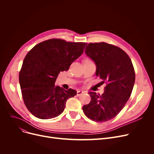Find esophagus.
<instances>
[{"label": "esophagus", "instance_id": "34e87169", "mask_svg": "<svg viewBox=\"0 0 154 154\" xmlns=\"http://www.w3.org/2000/svg\"><path fill=\"white\" fill-rule=\"evenodd\" d=\"M83 93H84V91L79 90V91H77V95L78 96H79V95H81V94H83Z\"/></svg>", "mask_w": 154, "mask_h": 154}]
</instances>
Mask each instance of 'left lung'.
I'll list each match as a JSON object with an SVG mask.
<instances>
[{
  "label": "left lung",
  "mask_w": 154,
  "mask_h": 154,
  "mask_svg": "<svg viewBox=\"0 0 154 154\" xmlns=\"http://www.w3.org/2000/svg\"><path fill=\"white\" fill-rule=\"evenodd\" d=\"M86 55L96 66L95 75L107 84L101 95L88 92L91 102L83 106L85 115L95 122L114 119L122 110L130 98L135 74L128 55L119 47L105 42L90 43Z\"/></svg>",
  "instance_id": "left-lung-1"
}]
</instances>
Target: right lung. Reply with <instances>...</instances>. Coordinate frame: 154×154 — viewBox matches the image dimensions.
Masks as SVG:
<instances>
[{
    "mask_svg": "<svg viewBox=\"0 0 154 154\" xmlns=\"http://www.w3.org/2000/svg\"><path fill=\"white\" fill-rule=\"evenodd\" d=\"M87 44L52 38L40 42L28 52L19 74L23 102L32 115L50 119L63 112L68 99L77 95L75 90L66 91L55 86L60 72L69 70Z\"/></svg>",
    "mask_w": 154,
    "mask_h": 154,
    "instance_id": "1",
    "label": "right lung"
}]
</instances>
